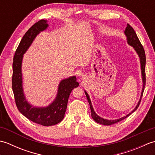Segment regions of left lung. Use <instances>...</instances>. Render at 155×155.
I'll use <instances>...</instances> for the list:
<instances>
[{
	"label": "left lung",
	"instance_id": "left-lung-1",
	"mask_svg": "<svg viewBox=\"0 0 155 155\" xmlns=\"http://www.w3.org/2000/svg\"><path fill=\"white\" fill-rule=\"evenodd\" d=\"M124 33L126 35L127 37V41L128 43L130 45L132 46L135 49V51L139 54V57H140V65H141V70H142V76H143V91H142V93H141V97L140 98V101L138 103V104L137 105L136 108L132 111V113H133L134 111H135L138 107H139L140 103L141 101V98L143 97V92L144 90V87H145V84H146V73H145V64H146V55H145V52H144V48L143 47L142 44L140 43V42L139 41V38H138L137 35L136 34L135 31L133 29V28L131 27V26L128 24L127 27L126 28L124 31ZM85 94H86V96L87 98V100L88 101V103L90 104V108H91V117L93 119L97 122V123L101 124H104V125H111L118 123V122H120L121 120H123L124 118H126L129 116L130 114H131L130 113L128 114L127 116H125L123 118H119V119L117 120H107V119H104L103 118H101L100 117H98V115L95 113V112L94 111V109L93 108V106H92L91 102L89 98V97L87 94V92H85Z\"/></svg>",
	"mask_w": 155,
	"mask_h": 155
}]
</instances>
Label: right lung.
<instances>
[{
  "instance_id": "1",
  "label": "right lung",
  "mask_w": 155,
  "mask_h": 155,
  "mask_svg": "<svg viewBox=\"0 0 155 155\" xmlns=\"http://www.w3.org/2000/svg\"><path fill=\"white\" fill-rule=\"evenodd\" d=\"M48 27L47 21L41 19L28 29L23 36L13 58L12 87L18 110L33 123L42 126L57 124L63 119L69 95L73 88L78 87L76 77L62 80L58 86L57 97L53 103L45 108H32L26 101L22 91L21 63L22 55L30 47L39 32Z\"/></svg>"
}]
</instances>
